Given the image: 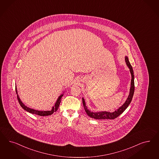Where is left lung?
Returning a JSON list of instances; mask_svg holds the SVG:
<instances>
[{"label":"left lung","instance_id":"left-lung-1","mask_svg":"<svg viewBox=\"0 0 159 159\" xmlns=\"http://www.w3.org/2000/svg\"><path fill=\"white\" fill-rule=\"evenodd\" d=\"M125 61L126 63V65L129 67L130 72L132 75V80H131V84H130V92L129 95L128 97L127 98L125 102L123 103L120 108L115 111L113 112H93L90 111H89L86 106V104L85 102V100L82 98V103L84 105V108L87 113L88 115L91 118H94L95 119H114L117 118L120 114L125 111V109L128 107L130 103L132 98H133L134 91V75H133V68L132 66L130 65V62L129 61L128 57H125Z\"/></svg>","mask_w":159,"mask_h":159}]
</instances>
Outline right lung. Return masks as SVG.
I'll use <instances>...</instances> for the list:
<instances>
[{"mask_svg": "<svg viewBox=\"0 0 159 159\" xmlns=\"http://www.w3.org/2000/svg\"><path fill=\"white\" fill-rule=\"evenodd\" d=\"M16 94H17V100H18V101H19V104L20 105L21 107H22L23 109H24L26 111L31 113H32V114H35V115H39V116H43L51 115L53 113L56 112L58 110V109L59 106H60V104L61 101L62 97L63 96V94H61V95L58 97L57 101H56V102L55 103V105H54V107H52V109H51V111H37V110L33 109H31V108H29V107H26V105H25V104L21 101L20 99V98L19 97V95H17V91L16 87Z\"/></svg>", "mask_w": 159, "mask_h": 159, "instance_id": "right-lung-1", "label": "right lung"}]
</instances>
